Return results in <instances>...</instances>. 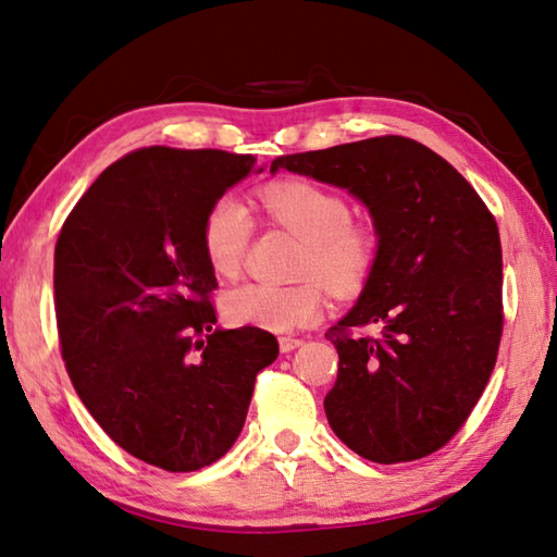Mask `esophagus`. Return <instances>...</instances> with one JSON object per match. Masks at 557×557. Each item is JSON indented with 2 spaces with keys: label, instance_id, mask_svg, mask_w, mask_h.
Instances as JSON below:
<instances>
[{
  "label": "esophagus",
  "instance_id": "34e87169",
  "mask_svg": "<svg viewBox=\"0 0 557 557\" xmlns=\"http://www.w3.org/2000/svg\"><path fill=\"white\" fill-rule=\"evenodd\" d=\"M302 344H305L302 338H295V336H281V338H278V346H281L283 354H290V350L300 348Z\"/></svg>",
  "mask_w": 557,
  "mask_h": 557
}]
</instances>
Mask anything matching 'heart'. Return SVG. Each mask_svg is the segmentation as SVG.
<instances>
[{
	"mask_svg": "<svg viewBox=\"0 0 557 557\" xmlns=\"http://www.w3.org/2000/svg\"><path fill=\"white\" fill-rule=\"evenodd\" d=\"M257 199L269 223L300 237L298 271L310 278L293 286L247 283L231 290L223 302L231 322L293 332L324 314L322 280L338 298L366 288L380 262L382 233L372 219L350 213L346 195L312 180H276L259 189ZM252 233L255 221L240 199L221 195L209 203L201 221V249L215 274H240Z\"/></svg>",
	"mask_w": 557,
	"mask_h": 557,
	"instance_id": "heart-1",
	"label": "heart"
}]
</instances>
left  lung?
Listing matches in <instances>:
<instances>
[{
  "label": "left lung",
  "mask_w": 557,
  "mask_h": 557,
  "mask_svg": "<svg viewBox=\"0 0 557 557\" xmlns=\"http://www.w3.org/2000/svg\"><path fill=\"white\" fill-rule=\"evenodd\" d=\"M278 168L346 187L382 233L358 305L326 332L338 354L329 425L377 463L442 449L469 421L500 350L495 215L445 158L396 134L278 156L271 173Z\"/></svg>",
  "instance_id": "left-lung-1"
}]
</instances>
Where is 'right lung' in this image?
<instances>
[{
  "mask_svg": "<svg viewBox=\"0 0 557 557\" xmlns=\"http://www.w3.org/2000/svg\"><path fill=\"white\" fill-rule=\"evenodd\" d=\"M219 149H136L76 201L54 245L64 368L117 447L187 473L233 447L278 342L215 329L219 288L201 249L209 203L255 168Z\"/></svg>",
  "mask_w": 557,
  "mask_h": 557,
  "instance_id": "1",
  "label": "right lung"
}]
</instances>
